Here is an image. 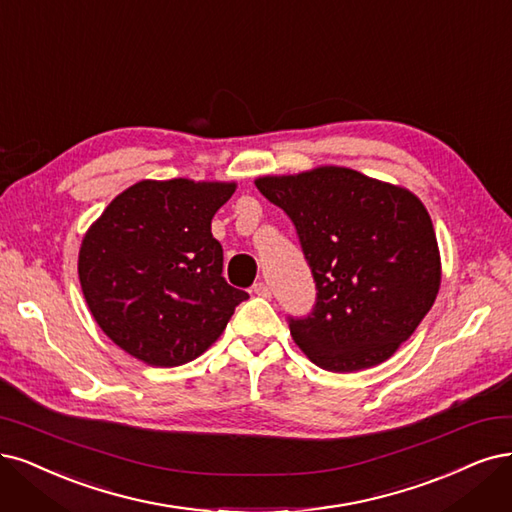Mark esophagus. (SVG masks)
I'll use <instances>...</instances> for the list:
<instances>
[{"instance_id":"1","label":"esophagus","mask_w":512,"mask_h":512,"mask_svg":"<svg viewBox=\"0 0 512 512\" xmlns=\"http://www.w3.org/2000/svg\"><path fill=\"white\" fill-rule=\"evenodd\" d=\"M252 292H254L256 296L271 298V290H269V286H267V284H264V281H256V284L252 286Z\"/></svg>"}]
</instances>
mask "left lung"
<instances>
[{
    "mask_svg": "<svg viewBox=\"0 0 512 512\" xmlns=\"http://www.w3.org/2000/svg\"><path fill=\"white\" fill-rule=\"evenodd\" d=\"M292 218L317 286L294 343L332 373L396 354L432 309L440 250L426 205L409 188L337 165L254 180Z\"/></svg>",
    "mask_w": 512,
    "mask_h": 512,
    "instance_id": "8db88e82",
    "label": "left lung"
}]
</instances>
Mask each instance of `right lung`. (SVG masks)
<instances>
[{
    "instance_id": "obj_1",
    "label": "right lung",
    "mask_w": 512,
    "mask_h": 512,
    "mask_svg": "<svg viewBox=\"0 0 512 512\" xmlns=\"http://www.w3.org/2000/svg\"><path fill=\"white\" fill-rule=\"evenodd\" d=\"M237 182L142 180L88 226L78 277L95 322L148 366H182L214 345L248 292L222 277L211 218Z\"/></svg>"
}]
</instances>
